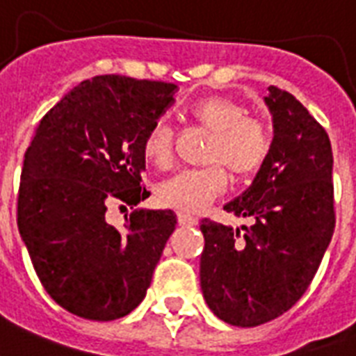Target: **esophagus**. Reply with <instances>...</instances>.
I'll return each mask as SVG.
<instances>
[{
	"label": "esophagus",
	"mask_w": 356,
	"mask_h": 356,
	"mask_svg": "<svg viewBox=\"0 0 356 356\" xmlns=\"http://www.w3.org/2000/svg\"><path fill=\"white\" fill-rule=\"evenodd\" d=\"M177 220L179 223H183V225H197V218L190 216L188 212H179Z\"/></svg>",
	"instance_id": "34e87169"
}]
</instances>
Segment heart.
<instances>
[{"label": "heart", "mask_w": 356, "mask_h": 356, "mask_svg": "<svg viewBox=\"0 0 356 356\" xmlns=\"http://www.w3.org/2000/svg\"><path fill=\"white\" fill-rule=\"evenodd\" d=\"M190 122L212 131L205 151L207 166L190 168L166 179L156 188L164 207L200 212L222 194L227 184L225 165L234 177H249L264 166L271 153V133L264 120L245 116V108L229 97H205L188 108ZM145 162L159 172L170 170L175 159V133L156 120L144 136Z\"/></svg>", "instance_id": "b5f03b06"}]
</instances>
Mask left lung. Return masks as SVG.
<instances>
[{
	"label": "left lung",
	"instance_id": "left-lung-1",
	"mask_svg": "<svg viewBox=\"0 0 356 356\" xmlns=\"http://www.w3.org/2000/svg\"><path fill=\"white\" fill-rule=\"evenodd\" d=\"M273 142L242 195L223 207L253 225L233 231L201 220V290L225 323L257 327L298 303L314 279L337 223L329 134L286 90L268 88Z\"/></svg>",
	"mask_w": 356,
	"mask_h": 356
}]
</instances>
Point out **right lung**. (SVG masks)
Wrapping results in <instances>:
<instances>
[{
    "mask_svg": "<svg viewBox=\"0 0 356 356\" xmlns=\"http://www.w3.org/2000/svg\"><path fill=\"white\" fill-rule=\"evenodd\" d=\"M177 86L125 75L83 81L40 120L25 151L18 229L42 286L72 314L127 316L145 298L173 233V211H133L122 229L108 207L149 197L142 186L147 129Z\"/></svg>",
    "mask_w": 356,
    "mask_h": 356,
    "instance_id": "add662e5",
    "label": "right lung"
}]
</instances>
